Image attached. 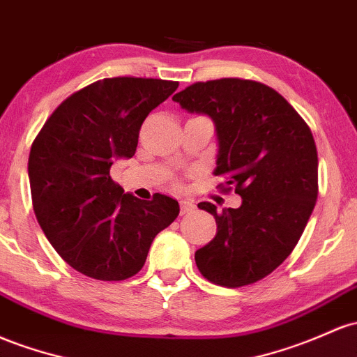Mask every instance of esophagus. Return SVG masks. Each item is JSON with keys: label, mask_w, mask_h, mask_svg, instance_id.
<instances>
[{"label": "esophagus", "mask_w": 357, "mask_h": 357, "mask_svg": "<svg viewBox=\"0 0 357 357\" xmlns=\"http://www.w3.org/2000/svg\"><path fill=\"white\" fill-rule=\"evenodd\" d=\"M195 210V203H191V202H181V215H186V213H190V211H193Z\"/></svg>", "instance_id": "34e87169"}]
</instances>
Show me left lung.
I'll list each match as a JSON object with an SVG mask.
<instances>
[{
  "label": "left lung",
  "mask_w": 357,
  "mask_h": 357,
  "mask_svg": "<svg viewBox=\"0 0 357 357\" xmlns=\"http://www.w3.org/2000/svg\"><path fill=\"white\" fill-rule=\"evenodd\" d=\"M188 112L215 121L222 191L238 208L198 203L217 222V236L195 252L213 284L241 288L271 274L298 244L319 197V158L312 130L278 91L241 77L195 83L176 93Z\"/></svg>",
  "instance_id": "8db88e82"
}]
</instances>
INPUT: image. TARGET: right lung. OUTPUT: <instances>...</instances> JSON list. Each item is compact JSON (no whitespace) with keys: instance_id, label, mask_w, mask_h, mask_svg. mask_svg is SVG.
<instances>
[{"instance_id":"add662e5","label":"right lung","mask_w":357,"mask_h":357,"mask_svg":"<svg viewBox=\"0 0 357 357\" xmlns=\"http://www.w3.org/2000/svg\"><path fill=\"white\" fill-rule=\"evenodd\" d=\"M178 81L105 77L66 98L35 137L29 179L35 217L70 268L123 281L146 264L152 241L179 215L176 199L125 195L109 176L135 154L144 120Z\"/></svg>"}]
</instances>
